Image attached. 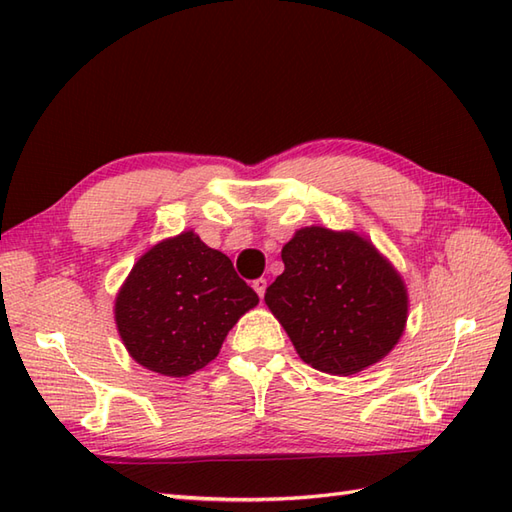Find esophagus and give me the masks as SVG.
Listing matches in <instances>:
<instances>
[{"label":"esophagus","instance_id":"34e87169","mask_svg":"<svg viewBox=\"0 0 512 512\" xmlns=\"http://www.w3.org/2000/svg\"><path fill=\"white\" fill-rule=\"evenodd\" d=\"M266 279L264 277H259V279H255L253 281V288H255V292L259 295V299H264V292H266Z\"/></svg>","mask_w":512,"mask_h":512}]
</instances>
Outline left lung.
Masks as SVG:
<instances>
[{
  "mask_svg": "<svg viewBox=\"0 0 512 512\" xmlns=\"http://www.w3.org/2000/svg\"><path fill=\"white\" fill-rule=\"evenodd\" d=\"M281 259L284 273L264 299L308 365L350 376L398 343L407 290L367 239L308 226L284 246Z\"/></svg>",
  "mask_w": 512,
  "mask_h": 512,
  "instance_id": "left-lung-1",
  "label": "left lung"
}]
</instances>
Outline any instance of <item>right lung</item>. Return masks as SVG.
Returning <instances> with one entry per match:
<instances>
[{
  "mask_svg": "<svg viewBox=\"0 0 512 512\" xmlns=\"http://www.w3.org/2000/svg\"><path fill=\"white\" fill-rule=\"evenodd\" d=\"M257 303L231 259L187 231L134 264L116 297V325L136 363L180 378L209 365L228 330Z\"/></svg>",
  "mask_w": 512,
  "mask_h": 512,
  "instance_id": "1",
  "label": "right lung"
}]
</instances>
